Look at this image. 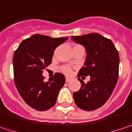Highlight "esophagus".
<instances>
[{"label":"esophagus","instance_id":"obj_1","mask_svg":"<svg viewBox=\"0 0 132 132\" xmlns=\"http://www.w3.org/2000/svg\"><path fill=\"white\" fill-rule=\"evenodd\" d=\"M71 80V79H69V78H66V82H69V81Z\"/></svg>","mask_w":132,"mask_h":132}]
</instances>
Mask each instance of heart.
I'll list each match as a JSON object with an SVG mask.
<instances>
[{
	"label": "heart",
	"mask_w": 132,
	"mask_h": 132,
	"mask_svg": "<svg viewBox=\"0 0 132 132\" xmlns=\"http://www.w3.org/2000/svg\"><path fill=\"white\" fill-rule=\"evenodd\" d=\"M61 70H62V72H63V73H65L66 75H70V74L72 73V69H71L69 66H63V67L61 68Z\"/></svg>",
	"instance_id": "1"
}]
</instances>
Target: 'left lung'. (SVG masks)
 Listing matches in <instances>:
<instances>
[{
    "mask_svg": "<svg viewBox=\"0 0 132 132\" xmlns=\"http://www.w3.org/2000/svg\"><path fill=\"white\" fill-rule=\"evenodd\" d=\"M71 39L84 46L87 53L85 66L78 76H90L87 83L78 79L81 88L73 93V98L81 109L93 111L106 102L116 87L119 78V52L111 40L96 33Z\"/></svg>",
    "mask_w": 132,
    "mask_h": 132,
    "instance_id": "8db88e82",
    "label": "left lung"
}]
</instances>
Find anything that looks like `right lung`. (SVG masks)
I'll list each match as a JSON object with an SVG mask.
<instances>
[{
  "mask_svg": "<svg viewBox=\"0 0 132 132\" xmlns=\"http://www.w3.org/2000/svg\"><path fill=\"white\" fill-rule=\"evenodd\" d=\"M68 37L52 38L35 34L23 40L13 57V79L16 87L25 102L38 111H46L54 106L66 79L56 72L45 82L43 69L52 62L53 51Z\"/></svg>",
  "mask_w": 132,
  "mask_h": 132,
  "instance_id": "right-lung-1",
  "label": "right lung"
}]
</instances>
